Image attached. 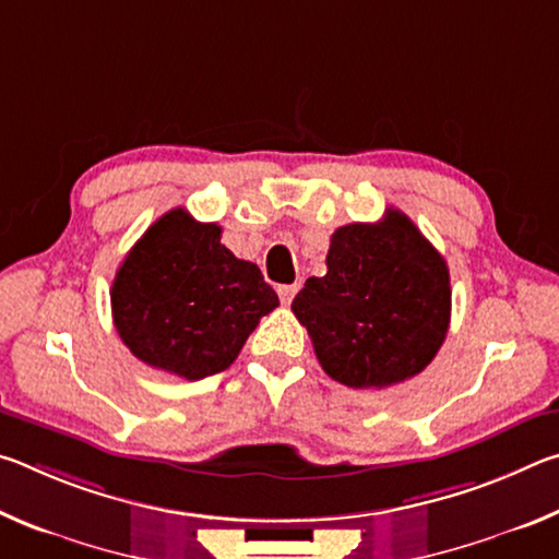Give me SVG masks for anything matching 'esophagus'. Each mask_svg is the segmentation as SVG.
Returning <instances> with one entry per match:
<instances>
[{
    "mask_svg": "<svg viewBox=\"0 0 559 559\" xmlns=\"http://www.w3.org/2000/svg\"><path fill=\"white\" fill-rule=\"evenodd\" d=\"M298 283H288V286H278V298H281V302L283 306H288V302L293 300V296H296L298 293Z\"/></svg>",
    "mask_w": 559,
    "mask_h": 559,
    "instance_id": "34e87169",
    "label": "esophagus"
}]
</instances>
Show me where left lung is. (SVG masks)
<instances>
[{"instance_id": "1", "label": "left lung", "mask_w": 559, "mask_h": 559, "mask_svg": "<svg viewBox=\"0 0 559 559\" xmlns=\"http://www.w3.org/2000/svg\"><path fill=\"white\" fill-rule=\"evenodd\" d=\"M328 273L308 278L290 310L335 382L382 390L419 374L451 320L449 266L409 216L340 226Z\"/></svg>"}]
</instances>
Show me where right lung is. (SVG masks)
I'll return each instance as SVG.
<instances>
[{"mask_svg": "<svg viewBox=\"0 0 559 559\" xmlns=\"http://www.w3.org/2000/svg\"><path fill=\"white\" fill-rule=\"evenodd\" d=\"M110 306L120 340L140 362L204 380L239 357L278 296L257 263L226 249L219 224L197 222L179 206L122 259Z\"/></svg>", "mask_w": 559, "mask_h": 559, "instance_id": "right-lung-1", "label": "right lung"}]
</instances>
